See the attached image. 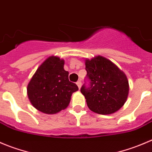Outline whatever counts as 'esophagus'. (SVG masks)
Masks as SVG:
<instances>
[{"mask_svg": "<svg viewBox=\"0 0 152 152\" xmlns=\"http://www.w3.org/2000/svg\"><path fill=\"white\" fill-rule=\"evenodd\" d=\"M81 84H82V83H81V81H80V80H78L77 82V85L78 88H80V87H81Z\"/></svg>", "mask_w": 152, "mask_h": 152, "instance_id": "obj_1", "label": "esophagus"}]
</instances>
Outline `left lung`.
<instances>
[{"mask_svg":"<svg viewBox=\"0 0 152 152\" xmlns=\"http://www.w3.org/2000/svg\"><path fill=\"white\" fill-rule=\"evenodd\" d=\"M86 70L85 83L80 91L90 110L100 115H109L119 110L129 94L126 75L112 61L101 56L86 60Z\"/></svg>","mask_w":152,"mask_h":152,"instance_id":"8db88e82","label":"left lung"}]
</instances>
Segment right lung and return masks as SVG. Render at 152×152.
I'll use <instances>...</instances> for the list:
<instances>
[{
  "instance_id": "1",
  "label": "right lung",
  "mask_w": 152,
  "mask_h": 152,
  "mask_svg": "<svg viewBox=\"0 0 152 152\" xmlns=\"http://www.w3.org/2000/svg\"><path fill=\"white\" fill-rule=\"evenodd\" d=\"M64 61L49 57L39 66L27 86L28 99L35 109L46 114H55L68 106L72 94L77 91L69 80L64 69Z\"/></svg>"
}]
</instances>
